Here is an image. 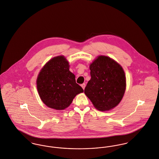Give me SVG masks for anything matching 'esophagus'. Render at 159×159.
Wrapping results in <instances>:
<instances>
[{
	"mask_svg": "<svg viewBox=\"0 0 159 159\" xmlns=\"http://www.w3.org/2000/svg\"><path fill=\"white\" fill-rule=\"evenodd\" d=\"M81 87H82V88H83V89H85V87H86V84H85L84 83H83V84H81Z\"/></svg>",
	"mask_w": 159,
	"mask_h": 159,
	"instance_id": "1",
	"label": "esophagus"
}]
</instances>
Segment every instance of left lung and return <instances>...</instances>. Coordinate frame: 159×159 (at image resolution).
<instances>
[{"mask_svg":"<svg viewBox=\"0 0 159 159\" xmlns=\"http://www.w3.org/2000/svg\"><path fill=\"white\" fill-rule=\"evenodd\" d=\"M91 79L84 93L100 111H110L121 101L126 87V75L121 66L112 58L100 55L90 64Z\"/></svg>","mask_w":159,"mask_h":159,"instance_id":"1","label":"left lung"}]
</instances>
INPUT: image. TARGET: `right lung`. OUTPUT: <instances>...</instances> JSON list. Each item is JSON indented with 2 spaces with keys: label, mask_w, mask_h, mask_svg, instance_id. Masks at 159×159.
<instances>
[{
  "label": "right lung",
  "mask_w": 159,
  "mask_h": 159,
  "mask_svg": "<svg viewBox=\"0 0 159 159\" xmlns=\"http://www.w3.org/2000/svg\"><path fill=\"white\" fill-rule=\"evenodd\" d=\"M69 68L67 59L59 55L50 59L41 69L36 86L41 100L47 107L64 110L78 94L84 92L76 83L75 76Z\"/></svg>",
  "instance_id": "1"
}]
</instances>
